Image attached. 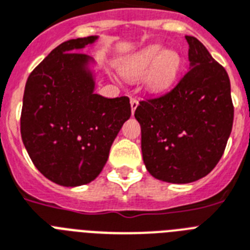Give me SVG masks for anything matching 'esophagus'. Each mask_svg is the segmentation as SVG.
Wrapping results in <instances>:
<instances>
[{
    "instance_id": "esophagus-1",
    "label": "esophagus",
    "mask_w": 250,
    "mask_h": 250,
    "mask_svg": "<svg viewBox=\"0 0 250 250\" xmlns=\"http://www.w3.org/2000/svg\"><path fill=\"white\" fill-rule=\"evenodd\" d=\"M138 104H139V102H138L135 98H131V99H130V107H131V113H133V115H134Z\"/></svg>"
}]
</instances>
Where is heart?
<instances>
[{
	"mask_svg": "<svg viewBox=\"0 0 250 250\" xmlns=\"http://www.w3.org/2000/svg\"><path fill=\"white\" fill-rule=\"evenodd\" d=\"M181 69V57L174 50H165L155 43L141 50L129 59L123 68L127 79H143L145 87L151 93H163L174 83Z\"/></svg>",
	"mask_w": 250,
	"mask_h": 250,
	"instance_id": "b5f03b06",
	"label": "heart"
}]
</instances>
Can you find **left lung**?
<instances>
[{
	"label": "left lung",
	"instance_id": "obj_1",
	"mask_svg": "<svg viewBox=\"0 0 250 250\" xmlns=\"http://www.w3.org/2000/svg\"><path fill=\"white\" fill-rule=\"evenodd\" d=\"M189 71L170 91L139 102L142 155L152 177L191 183L210 173L222 157L233 123L226 69L192 36Z\"/></svg>",
	"mask_w": 250,
	"mask_h": 250
}]
</instances>
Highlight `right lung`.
Instances as JSON below:
<instances>
[{"mask_svg":"<svg viewBox=\"0 0 250 250\" xmlns=\"http://www.w3.org/2000/svg\"><path fill=\"white\" fill-rule=\"evenodd\" d=\"M98 36L55 47L25 83L21 133L32 163L57 185L77 187L101 174L120 129L131 115L127 97L95 94L93 58L77 53Z\"/></svg>","mask_w":250,"mask_h":250,"instance_id":"add662e5","label":"right lung"}]
</instances>
